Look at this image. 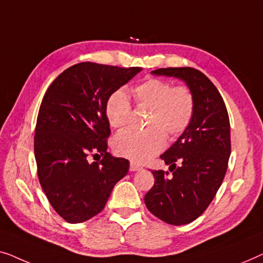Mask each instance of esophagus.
Here are the masks:
<instances>
[{
	"label": "esophagus",
	"mask_w": 263,
	"mask_h": 263,
	"mask_svg": "<svg viewBox=\"0 0 263 263\" xmlns=\"http://www.w3.org/2000/svg\"><path fill=\"white\" fill-rule=\"evenodd\" d=\"M143 167H140L139 164L135 163V162H131L130 163V170L131 172H139V170H142Z\"/></svg>",
	"instance_id": "1"
}]
</instances>
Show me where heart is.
I'll return each instance as SVG.
<instances>
[{
	"instance_id": "b5f03b06",
	"label": "heart",
	"mask_w": 263,
	"mask_h": 263,
	"mask_svg": "<svg viewBox=\"0 0 263 263\" xmlns=\"http://www.w3.org/2000/svg\"><path fill=\"white\" fill-rule=\"evenodd\" d=\"M138 106L150 107L146 126L143 131L126 130L118 133L113 147L120 156L133 162L149 161L165 145V135L176 138L187 130L193 119L195 99L187 86H173L161 79H146L132 89ZM132 106L123 90H116L106 102V117L114 128L127 126Z\"/></svg>"
}]
</instances>
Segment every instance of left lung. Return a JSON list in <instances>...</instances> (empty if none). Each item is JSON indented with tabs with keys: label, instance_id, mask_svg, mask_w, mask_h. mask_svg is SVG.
I'll return each mask as SVG.
<instances>
[{
	"label": "left lung",
	"instance_id": "left-lung-1",
	"mask_svg": "<svg viewBox=\"0 0 263 263\" xmlns=\"http://www.w3.org/2000/svg\"><path fill=\"white\" fill-rule=\"evenodd\" d=\"M154 75L183 80L195 99L192 123L161 158L169 171L154 170L144 197L147 210L172 225L197 219L223 182L231 153L230 120L224 100L209 77L194 68H162Z\"/></svg>",
	"mask_w": 263,
	"mask_h": 263
}]
</instances>
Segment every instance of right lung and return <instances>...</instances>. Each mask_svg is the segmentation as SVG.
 <instances>
[{"label": "right lung", "mask_w": 263, "mask_h": 263, "mask_svg": "<svg viewBox=\"0 0 263 263\" xmlns=\"http://www.w3.org/2000/svg\"><path fill=\"white\" fill-rule=\"evenodd\" d=\"M140 70L79 63L64 70L44 95L34 135L38 179L51 206L68 223L101 212L114 184L128 172L127 160L107 153L106 102ZM99 154L101 160L89 162Z\"/></svg>", "instance_id": "1"}]
</instances>
